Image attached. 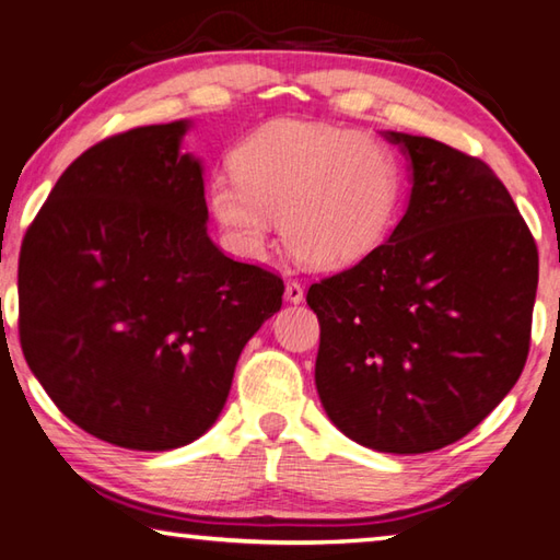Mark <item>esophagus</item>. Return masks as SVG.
Returning a JSON list of instances; mask_svg holds the SVG:
<instances>
[{
	"label": "esophagus",
	"instance_id": "obj_1",
	"mask_svg": "<svg viewBox=\"0 0 560 560\" xmlns=\"http://www.w3.org/2000/svg\"><path fill=\"white\" fill-rule=\"evenodd\" d=\"M283 296L291 303H301L303 301V287L299 281H287V291H283Z\"/></svg>",
	"mask_w": 560,
	"mask_h": 560
}]
</instances>
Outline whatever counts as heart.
Returning a JSON list of instances; mask_svg holds the SVG:
<instances>
[{"instance_id": "heart-1", "label": "heart", "mask_w": 560, "mask_h": 560, "mask_svg": "<svg viewBox=\"0 0 560 560\" xmlns=\"http://www.w3.org/2000/svg\"><path fill=\"white\" fill-rule=\"evenodd\" d=\"M234 175L214 177L207 207L226 246L244 259L267 252L281 217L283 244L316 269L350 267L390 232L400 165L363 132L306 120H271L232 155Z\"/></svg>"}]
</instances>
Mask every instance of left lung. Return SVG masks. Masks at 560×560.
I'll return each mask as SVG.
<instances>
[{
    "mask_svg": "<svg viewBox=\"0 0 560 560\" xmlns=\"http://www.w3.org/2000/svg\"><path fill=\"white\" fill-rule=\"evenodd\" d=\"M410 160L407 212L355 267L311 283L316 387L336 428L393 454L469 434L526 365L538 249L487 163L387 130Z\"/></svg>",
    "mask_w": 560,
    "mask_h": 560,
    "instance_id": "8db88e82",
    "label": "left lung"
}]
</instances>
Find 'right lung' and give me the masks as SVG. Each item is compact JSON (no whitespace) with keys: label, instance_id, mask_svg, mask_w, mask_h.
Wrapping results in <instances>:
<instances>
[{"label":"right lung","instance_id":"add662e5","mask_svg":"<svg viewBox=\"0 0 560 560\" xmlns=\"http://www.w3.org/2000/svg\"><path fill=\"white\" fill-rule=\"evenodd\" d=\"M187 120L101 140L63 170L19 254V340L73 424L165 452L212 428L283 281L207 234Z\"/></svg>","mask_w":560,"mask_h":560}]
</instances>
